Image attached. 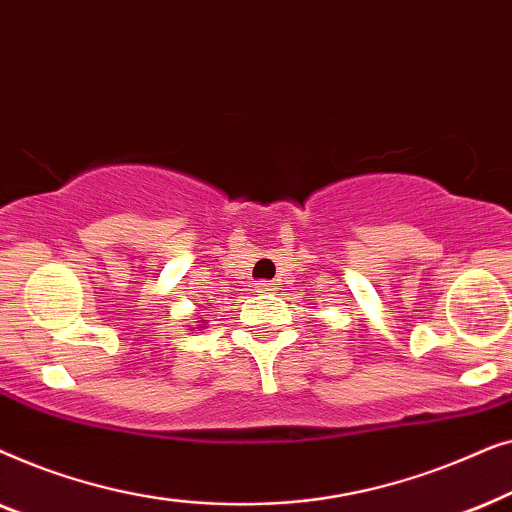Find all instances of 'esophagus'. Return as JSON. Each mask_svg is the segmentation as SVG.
<instances>
[{
    "label": "esophagus",
    "mask_w": 512,
    "mask_h": 512,
    "mask_svg": "<svg viewBox=\"0 0 512 512\" xmlns=\"http://www.w3.org/2000/svg\"><path fill=\"white\" fill-rule=\"evenodd\" d=\"M256 291L258 293H272V291H277V284L275 282H258Z\"/></svg>",
    "instance_id": "obj_1"
}]
</instances>
